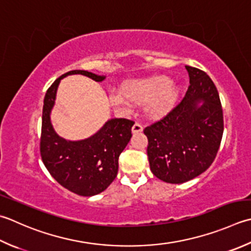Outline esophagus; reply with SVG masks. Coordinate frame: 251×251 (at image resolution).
<instances>
[{
    "label": "esophagus",
    "instance_id": "34e87169",
    "mask_svg": "<svg viewBox=\"0 0 251 251\" xmlns=\"http://www.w3.org/2000/svg\"><path fill=\"white\" fill-rule=\"evenodd\" d=\"M142 129H144V127H142L141 124H139V123H135L134 126H132L131 128V131L132 134H138V132H141Z\"/></svg>",
    "mask_w": 251,
    "mask_h": 251
}]
</instances>
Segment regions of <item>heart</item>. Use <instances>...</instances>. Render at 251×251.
I'll use <instances>...</instances> for the list:
<instances>
[{
  "label": "heart",
  "mask_w": 251,
  "mask_h": 251,
  "mask_svg": "<svg viewBox=\"0 0 251 251\" xmlns=\"http://www.w3.org/2000/svg\"><path fill=\"white\" fill-rule=\"evenodd\" d=\"M180 93V88L169 77L156 76L124 83L121 92L111 93L113 104L128 107L129 102L145 105L150 117H161L172 110Z\"/></svg>",
  "instance_id": "heart-1"
}]
</instances>
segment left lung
Segmentation results:
<instances>
[{
    "instance_id": "left-lung-1",
    "label": "left lung",
    "mask_w": 251,
    "mask_h": 251,
    "mask_svg": "<svg viewBox=\"0 0 251 251\" xmlns=\"http://www.w3.org/2000/svg\"><path fill=\"white\" fill-rule=\"evenodd\" d=\"M185 67L190 85L184 99L144 130L150 170L170 184H183L207 171L217 156L224 129L217 87L203 71Z\"/></svg>"
}]
</instances>
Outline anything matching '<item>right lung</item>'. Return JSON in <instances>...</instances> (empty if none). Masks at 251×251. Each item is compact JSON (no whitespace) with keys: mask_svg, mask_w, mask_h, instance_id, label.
I'll return each mask as SVG.
<instances>
[{"mask_svg":"<svg viewBox=\"0 0 251 251\" xmlns=\"http://www.w3.org/2000/svg\"><path fill=\"white\" fill-rule=\"evenodd\" d=\"M75 74L98 82L105 78L87 71H71L52 83L43 101L40 153L43 164L58 184L72 193L91 197L105 190L115 179L119 156L130 140L134 122L109 120L95 135L83 140L71 141L58 136L51 124L50 114L61 79Z\"/></svg>","mask_w":251,"mask_h":251,"instance_id":"add662e5","label":"right lung"}]
</instances>
